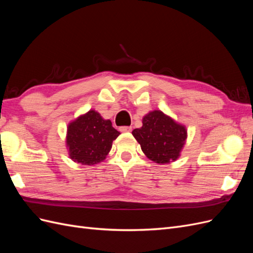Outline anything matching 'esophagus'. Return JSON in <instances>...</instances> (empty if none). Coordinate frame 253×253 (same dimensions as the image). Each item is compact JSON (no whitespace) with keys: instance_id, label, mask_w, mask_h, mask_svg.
<instances>
[{"instance_id":"obj_1","label":"esophagus","mask_w":253,"mask_h":253,"mask_svg":"<svg viewBox=\"0 0 253 253\" xmlns=\"http://www.w3.org/2000/svg\"><path fill=\"white\" fill-rule=\"evenodd\" d=\"M119 131L122 133H126V132H131L132 131V127L131 126H120L119 127Z\"/></svg>"}]
</instances>
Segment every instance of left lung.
Here are the masks:
<instances>
[{
    "label": "left lung",
    "mask_w": 253,
    "mask_h": 253,
    "mask_svg": "<svg viewBox=\"0 0 253 253\" xmlns=\"http://www.w3.org/2000/svg\"><path fill=\"white\" fill-rule=\"evenodd\" d=\"M141 150L153 162L169 164L178 158L187 138V129L160 111H153L142 119V126L132 132Z\"/></svg>",
    "instance_id": "1"
}]
</instances>
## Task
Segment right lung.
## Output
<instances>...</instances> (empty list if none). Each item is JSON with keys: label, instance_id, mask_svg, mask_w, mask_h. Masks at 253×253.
<instances>
[{"label": "right lung", "instance_id": "add662e5", "mask_svg": "<svg viewBox=\"0 0 253 253\" xmlns=\"http://www.w3.org/2000/svg\"><path fill=\"white\" fill-rule=\"evenodd\" d=\"M119 132L104 120L100 114L89 111L70 124L66 143L74 162L85 166L96 165L105 159Z\"/></svg>", "mask_w": 253, "mask_h": 253}]
</instances>
